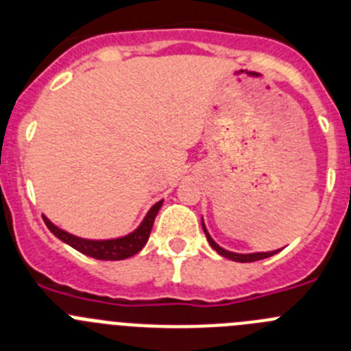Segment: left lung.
<instances>
[{
    "label": "left lung",
    "mask_w": 351,
    "mask_h": 351,
    "mask_svg": "<svg viewBox=\"0 0 351 351\" xmlns=\"http://www.w3.org/2000/svg\"><path fill=\"white\" fill-rule=\"evenodd\" d=\"M203 230H204V234H206L208 243L211 245V248H213L217 254L222 255V257L230 258V261H234V262L262 261V258H267V257H271V255H274V254H278V252H280V250H274V252H255V254H234V252H229V250H226V248H222V246H219L217 243L213 241V239H211V236L208 234L206 227H204V222H203Z\"/></svg>",
    "instance_id": "left-lung-1"
}]
</instances>
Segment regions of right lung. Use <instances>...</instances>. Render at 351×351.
Returning a JSON list of instances; mask_svg holds the SVG:
<instances>
[{
    "label": "right lung",
    "instance_id": "1",
    "mask_svg": "<svg viewBox=\"0 0 351 351\" xmlns=\"http://www.w3.org/2000/svg\"><path fill=\"white\" fill-rule=\"evenodd\" d=\"M160 206H162V201L154 204V206L148 210L143 222L138 226V229L132 230L131 234H125L122 236V238H113V239L78 238V236L69 234V232H66V230L59 229L58 226H53V223L47 219L45 215H43V220H45L47 227H49L50 232H52L56 238L64 241L66 245L73 246L75 250H78L80 254L89 255V257L97 258V261H124V258L136 255L138 252L147 245L148 236H150V230H152V226H154V220H156Z\"/></svg>",
    "mask_w": 351,
    "mask_h": 351
}]
</instances>
